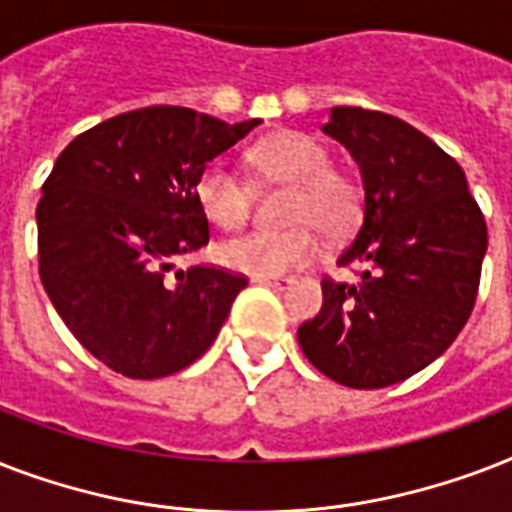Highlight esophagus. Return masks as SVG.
Masks as SVG:
<instances>
[{"instance_id": "esophagus-1", "label": "esophagus", "mask_w": 512, "mask_h": 512, "mask_svg": "<svg viewBox=\"0 0 512 512\" xmlns=\"http://www.w3.org/2000/svg\"><path fill=\"white\" fill-rule=\"evenodd\" d=\"M252 281H255V284H263V287L279 289V292L292 284V279H289V276H252Z\"/></svg>"}]
</instances>
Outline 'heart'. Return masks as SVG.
Segmentation results:
<instances>
[{
	"instance_id": "obj_1",
	"label": "heart",
	"mask_w": 512,
	"mask_h": 512,
	"mask_svg": "<svg viewBox=\"0 0 512 512\" xmlns=\"http://www.w3.org/2000/svg\"><path fill=\"white\" fill-rule=\"evenodd\" d=\"M252 164L268 180L295 185L292 201V231H252L220 244L217 255L223 265L249 276H281L303 268L316 255V236L308 225L324 236L348 233L361 217V188L350 175L332 167L329 148L305 132H279L252 148ZM193 196L201 212L215 225L231 231L241 228L252 215V185L228 167L212 162L199 172Z\"/></svg>"
}]
</instances>
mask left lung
<instances>
[{
  "label": "left lung",
  "instance_id": "obj_1",
  "mask_svg": "<svg viewBox=\"0 0 512 512\" xmlns=\"http://www.w3.org/2000/svg\"><path fill=\"white\" fill-rule=\"evenodd\" d=\"M324 132L348 148L364 183V220L337 260L358 268V281H321L324 305L297 340L329 380L388 388L436 361L468 324L486 220L460 164L412 124L337 106Z\"/></svg>",
  "mask_w": 512,
  "mask_h": 512
}]
</instances>
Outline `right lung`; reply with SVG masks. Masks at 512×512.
Segmentation results:
<instances>
[{"label": "right lung", "instance_id": "obj_1", "mask_svg": "<svg viewBox=\"0 0 512 512\" xmlns=\"http://www.w3.org/2000/svg\"><path fill=\"white\" fill-rule=\"evenodd\" d=\"M257 124L138 108L76 135L44 180V292L71 335L116 374L156 380L193 364L247 287L241 273L215 265L171 271L209 241L196 177Z\"/></svg>", "mask_w": 512, "mask_h": 512}]
</instances>
